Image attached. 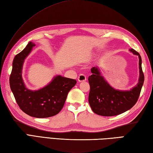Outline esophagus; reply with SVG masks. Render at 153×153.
<instances>
[{"mask_svg": "<svg viewBox=\"0 0 153 153\" xmlns=\"http://www.w3.org/2000/svg\"><path fill=\"white\" fill-rule=\"evenodd\" d=\"M77 79H78L79 82H85V81H86V76L83 74H80L78 77V78H77Z\"/></svg>", "mask_w": 153, "mask_h": 153, "instance_id": "1", "label": "esophagus"}]
</instances>
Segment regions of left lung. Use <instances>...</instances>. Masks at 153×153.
Here are the masks:
<instances>
[{
    "mask_svg": "<svg viewBox=\"0 0 153 153\" xmlns=\"http://www.w3.org/2000/svg\"><path fill=\"white\" fill-rule=\"evenodd\" d=\"M129 51L139 56V82L130 90L114 89L104 78L98 67H93L91 70L92 75L88 78L90 85L89 102L97 114L103 116L118 115L131 108L137 102L144 83V74L140 54L133 48Z\"/></svg>",
    "mask_w": 153,
    "mask_h": 153,
    "instance_id": "obj_1",
    "label": "left lung"
}]
</instances>
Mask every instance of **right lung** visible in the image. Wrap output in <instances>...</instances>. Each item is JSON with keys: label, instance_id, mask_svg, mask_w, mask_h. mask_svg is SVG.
Wrapping results in <instances>:
<instances>
[{"label": "right lung", "instance_id": "add662e5", "mask_svg": "<svg viewBox=\"0 0 153 153\" xmlns=\"http://www.w3.org/2000/svg\"><path fill=\"white\" fill-rule=\"evenodd\" d=\"M35 45L30 42L24 50L16 55L10 76V86L16 102L23 112L35 118H48L60 112L68 92L77 82L76 79L57 76L43 88L37 91L28 89L22 79V68L25 58Z\"/></svg>", "mask_w": 153, "mask_h": 153}]
</instances>
